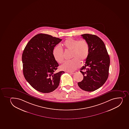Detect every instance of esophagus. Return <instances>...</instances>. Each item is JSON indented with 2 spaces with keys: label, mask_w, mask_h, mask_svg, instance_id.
Returning <instances> with one entry per match:
<instances>
[{
  "label": "esophagus",
  "mask_w": 129,
  "mask_h": 129,
  "mask_svg": "<svg viewBox=\"0 0 129 129\" xmlns=\"http://www.w3.org/2000/svg\"><path fill=\"white\" fill-rule=\"evenodd\" d=\"M69 73H70L71 74H72V75H74L75 73H76V71H74V72H70Z\"/></svg>",
  "instance_id": "34e87169"
}]
</instances>
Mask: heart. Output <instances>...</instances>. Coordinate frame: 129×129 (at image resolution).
<instances>
[{
  "mask_svg": "<svg viewBox=\"0 0 129 129\" xmlns=\"http://www.w3.org/2000/svg\"><path fill=\"white\" fill-rule=\"evenodd\" d=\"M61 46L66 50L71 51V57L73 58L64 62L61 66L62 70L67 72L75 71L80 66V61L81 62L85 61L89 55V44L85 40L78 41L69 38L64 41ZM53 55L54 60L59 63L63 62V51L59 47L54 48Z\"/></svg>",
  "mask_w": 129,
  "mask_h": 129,
  "instance_id": "b5f03b06",
  "label": "heart"
}]
</instances>
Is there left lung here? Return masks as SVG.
<instances>
[{
    "instance_id": "obj_1",
    "label": "left lung",
    "mask_w": 129,
    "mask_h": 129,
    "mask_svg": "<svg viewBox=\"0 0 129 129\" xmlns=\"http://www.w3.org/2000/svg\"><path fill=\"white\" fill-rule=\"evenodd\" d=\"M81 36L89 44V53L80 71L83 79L77 84L83 90L93 91L102 86L108 79L110 59L105 44L100 38L89 34Z\"/></svg>"
}]
</instances>
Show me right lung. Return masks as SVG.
Segmentation results:
<instances>
[{
    "instance_id": "right-lung-1",
    "label": "right lung",
    "mask_w": 129,
    "mask_h": 129,
    "mask_svg": "<svg viewBox=\"0 0 129 129\" xmlns=\"http://www.w3.org/2000/svg\"><path fill=\"white\" fill-rule=\"evenodd\" d=\"M61 39L40 33L31 39L22 55L24 77L31 86L43 93H50L58 87L63 71L56 72L59 64L53 50Z\"/></svg>"
}]
</instances>
